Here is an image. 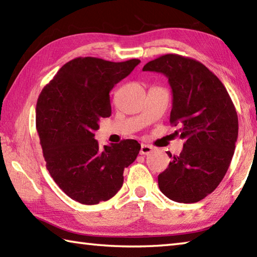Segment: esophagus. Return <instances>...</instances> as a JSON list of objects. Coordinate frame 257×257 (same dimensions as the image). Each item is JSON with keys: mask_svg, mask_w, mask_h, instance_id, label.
<instances>
[{"mask_svg": "<svg viewBox=\"0 0 257 257\" xmlns=\"http://www.w3.org/2000/svg\"><path fill=\"white\" fill-rule=\"evenodd\" d=\"M153 152V147L150 146V145H146V144H142L141 146V154L142 155H147Z\"/></svg>", "mask_w": 257, "mask_h": 257, "instance_id": "34e87169", "label": "esophagus"}]
</instances>
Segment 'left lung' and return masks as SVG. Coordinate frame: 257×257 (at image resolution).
Masks as SVG:
<instances>
[{"instance_id":"obj_1","label":"left lung","mask_w":257,"mask_h":257,"mask_svg":"<svg viewBox=\"0 0 257 257\" xmlns=\"http://www.w3.org/2000/svg\"><path fill=\"white\" fill-rule=\"evenodd\" d=\"M143 71L161 72L172 89L170 122L185 141L181 153L159 175L160 190L178 203H196L214 190L231 162L238 137V115L214 73L198 61L165 54Z\"/></svg>"}]
</instances>
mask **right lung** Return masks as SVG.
<instances>
[{"instance_id":"right-lung-1","label":"right lung","mask_w":257,"mask_h":257,"mask_svg":"<svg viewBox=\"0 0 257 257\" xmlns=\"http://www.w3.org/2000/svg\"><path fill=\"white\" fill-rule=\"evenodd\" d=\"M139 62L76 58L38 96L36 129L46 169L73 201L95 205L112 198L122 187L124 168L137 158V141L123 139L101 149L94 132L99 120L111 115V89Z\"/></svg>"}]
</instances>
